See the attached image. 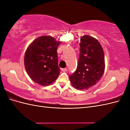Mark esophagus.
Wrapping results in <instances>:
<instances>
[{
    "instance_id": "34e87169",
    "label": "esophagus",
    "mask_w": 130,
    "mask_h": 130,
    "mask_svg": "<svg viewBox=\"0 0 130 130\" xmlns=\"http://www.w3.org/2000/svg\"><path fill=\"white\" fill-rule=\"evenodd\" d=\"M61 70H62V72H65L67 71V68H62Z\"/></svg>"
}]
</instances>
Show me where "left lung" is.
Returning a JSON list of instances; mask_svg holds the SVG:
<instances>
[{
  "label": "left lung",
  "instance_id": "left-lung-1",
  "mask_svg": "<svg viewBox=\"0 0 130 130\" xmlns=\"http://www.w3.org/2000/svg\"><path fill=\"white\" fill-rule=\"evenodd\" d=\"M80 55L76 71L69 75L76 89H87L96 85L103 75L105 68L104 50L94 37L85 35L80 37Z\"/></svg>",
  "mask_w": 130,
  "mask_h": 130
}]
</instances>
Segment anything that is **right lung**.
<instances>
[{
	"label": "right lung",
	"instance_id": "1",
	"mask_svg": "<svg viewBox=\"0 0 130 130\" xmlns=\"http://www.w3.org/2000/svg\"><path fill=\"white\" fill-rule=\"evenodd\" d=\"M61 43L52 36L46 35L35 39L27 47L24 58L25 68L36 83L49 86L59 76L57 50Z\"/></svg>",
	"mask_w": 130,
	"mask_h": 130
}]
</instances>
